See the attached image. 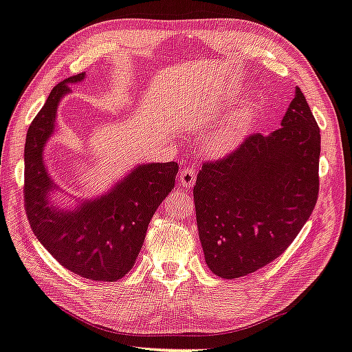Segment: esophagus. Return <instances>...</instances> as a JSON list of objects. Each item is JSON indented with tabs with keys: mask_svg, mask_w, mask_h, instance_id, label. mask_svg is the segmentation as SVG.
<instances>
[{
	"mask_svg": "<svg viewBox=\"0 0 352 352\" xmlns=\"http://www.w3.org/2000/svg\"><path fill=\"white\" fill-rule=\"evenodd\" d=\"M195 181H197V173H195L192 168H184L179 173V182L182 187H192Z\"/></svg>",
	"mask_w": 352,
	"mask_h": 352,
	"instance_id": "34e87169",
	"label": "esophagus"
}]
</instances>
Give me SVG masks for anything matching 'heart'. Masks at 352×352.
<instances>
[{"instance_id":"heart-1","label":"heart","mask_w":352,"mask_h":352,"mask_svg":"<svg viewBox=\"0 0 352 352\" xmlns=\"http://www.w3.org/2000/svg\"><path fill=\"white\" fill-rule=\"evenodd\" d=\"M241 124V116L232 118V120L226 121L217 131L209 133L206 140H204V149H206V153H209L210 155H221L232 149V146L237 142V137H239Z\"/></svg>"}]
</instances>
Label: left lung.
<instances>
[{"instance_id": "8db88e82", "label": "left lung", "mask_w": 352, "mask_h": 352, "mask_svg": "<svg viewBox=\"0 0 352 352\" xmlns=\"http://www.w3.org/2000/svg\"><path fill=\"white\" fill-rule=\"evenodd\" d=\"M321 135L300 88L282 127L253 133L208 162L193 187L209 269L221 278L255 272L278 258L310 219L320 192Z\"/></svg>"}]
</instances>
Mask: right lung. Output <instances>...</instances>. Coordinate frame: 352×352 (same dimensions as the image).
<instances>
[{"label": "right lung", "mask_w": 352, "mask_h": 352, "mask_svg": "<svg viewBox=\"0 0 352 352\" xmlns=\"http://www.w3.org/2000/svg\"><path fill=\"white\" fill-rule=\"evenodd\" d=\"M85 72L63 80L32 120L25 143V208L31 230L56 261L70 272L99 282H116L133 267L151 219L175 188L176 162L144 164L110 192L64 210L48 201L56 188L44 164L47 140L55 131L59 100Z\"/></svg>", "instance_id": "obj_1"}]
</instances>
